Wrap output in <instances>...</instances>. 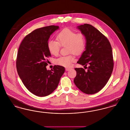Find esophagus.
I'll list each match as a JSON object with an SVG mask.
<instances>
[{"label":"esophagus","instance_id":"esophagus-1","mask_svg":"<svg viewBox=\"0 0 130 130\" xmlns=\"http://www.w3.org/2000/svg\"><path fill=\"white\" fill-rule=\"evenodd\" d=\"M72 68H66V71H69V70H70L71 69H72Z\"/></svg>","mask_w":130,"mask_h":130}]
</instances>
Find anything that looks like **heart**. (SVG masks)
<instances>
[{
  "label": "heart",
  "mask_w": 130,
  "mask_h": 130,
  "mask_svg": "<svg viewBox=\"0 0 130 130\" xmlns=\"http://www.w3.org/2000/svg\"><path fill=\"white\" fill-rule=\"evenodd\" d=\"M58 41L50 40L48 42V48L50 53L54 56H57L61 49V46L68 45L69 53H73L76 55L82 54L85 48L86 40L85 36L81 32L76 33L75 31L69 29L64 28L57 35ZM75 60L74 56L70 55L62 56L56 60V64L65 67H71Z\"/></svg>",
  "instance_id": "heart-1"
}]
</instances>
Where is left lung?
<instances>
[{
	"label": "left lung",
	"mask_w": 130,
	"mask_h": 130,
	"mask_svg": "<svg viewBox=\"0 0 130 130\" xmlns=\"http://www.w3.org/2000/svg\"><path fill=\"white\" fill-rule=\"evenodd\" d=\"M77 28L85 37L86 46L77 63L89 66L87 71L83 68H75L76 75L74 81L81 92L94 94L105 86L111 76L113 68L111 45L107 38L92 25L84 24Z\"/></svg>",
	"instance_id": "1"
}]
</instances>
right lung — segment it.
I'll return each mask as SVG.
<instances>
[{"mask_svg":"<svg viewBox=\"0 0 130 130\" xmlns=\"http://www.w3.org/2000/svg\"><path fill=\"white\" fill-rule=\"evenodd\" d=\"M59 26L51 25L36 29L25 37L19 47L16 61L18 73L26 88L38 96L53 93L58 86L65 68L55 65L47 70L50 36Z\"/></svg>","mask_w":130,"mask_h":130,"instance_id":"obj_1","label":"right lung"}]
</instances>
